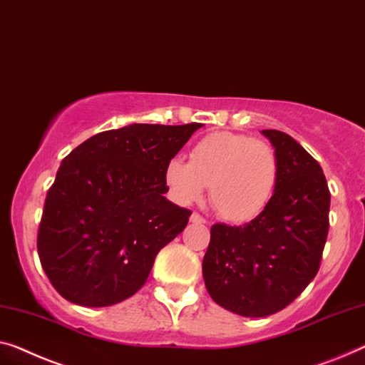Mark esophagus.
Instances as JSON below:
<instances>
[{
	"label": "esophagus",
	"instance_id": "34e87169",
	"mask_svg": "<svg viewBox=\"0 0 365 365\" xmlns=\"http://www.w3.org/2000/svg\"><path fill=\"white\" fill-rule=\"evenodd\" d=\"M190 221H192V222H206L205 217L198 215L197 211H195V213H192V216H190Z\"/></svg>",
	"mask_w": 365,
	"mask_h": 365
}]
</instances>
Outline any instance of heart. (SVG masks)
Segmentation results:
<instances>
[{"label": "heart", "mask_w": 365, "mask_h": 365, "mask_svg": "<svg viewBox=\"0 0 365 365\" xmlns=\"http://www.w3.org/2000/svg\"><path fill=\"white\" fill-rule=\"evenodd\" d=\"M165 182L182 205L200 201L210 185V203L217 216L246 222L269 205L279 182V159L267 140L221 130L200 139L188 162L168 160Z\"/></svg>", "instance_id": "obj_1"}]
</instances>
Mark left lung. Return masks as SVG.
Listing matches in <instances>:
<instances>
[{
  "instance_id": "8db88e82",
  "label": "left lung",
  "mask_w": 365,
  "mask_h": 365,
  "mask_svg": "<svg viewBox=\"0 0 365 365\" xmlns=\"http://www.w3.org/2000/svg\"><path fill=\"white\" fill-rule=\"evenodd\" d=\"M279 159L269 205L242 226H211L205 285L220 307L262 318L288 307L322 265L331 193L322 167L295 139L264 129Z\"/></svg>"
}]
</instances>
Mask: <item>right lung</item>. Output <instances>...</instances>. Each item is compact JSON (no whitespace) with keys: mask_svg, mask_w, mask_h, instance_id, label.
I'll return each instance as SVG.
<instances>
[{"mask_svg":"<svg viewBox=\"0 0 365 365\" xmlns=\"http://www.w3.org/2000/svg\"><path fill=\"white\" fill-rule=\"evenodd\" d=\"M200 123L129 124L86 139L48 188L37 254L52 287L81 307H111L145 284L155 255L187 226L165 167Z\"/></svg>","mask_w":365,"mask_h":365,"instance_id":"right-lung-1","label":"right lung"}]
</instances>
